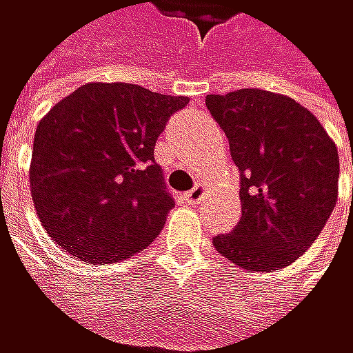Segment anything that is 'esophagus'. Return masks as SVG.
I'll use <instances>...</instances> for the list:
<instances>
[{
    "mask_svg": "<svg viewBox=\"0 0 353 353\" xmlns=\"http://www.w3.org/2000/svg\"><path fill=\"white\" fill-rule=\"evenodd\" d=\"M204 196H206L204 185H196L191 191L185 193V200H187V204H200L204 200Z\"/></svg>",
    "mask_w": 353,
    "mask_h": 353,
    "instance_id": "1",
    "label": "esophagus"
}]
</instances>
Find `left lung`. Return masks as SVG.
<instances>
[{
  "label": "left lung",
  "mask_w": 353,
  "mask_h": 353,
  "mask_svg": "<svg viewBox=\"0 0 353 353\" xmlns=\"http://www.w3.org/2000/svg\"><path fill=\"white\" fill-rule=\"evenodd\" d=\"M206 107L229 141L242 200L238 225L214 236V248L250 272L290 265L337 204V147L305 107L282 94L244 88L208 94Z\"/></svg>",
  "instance_id": "8db88e82"
}]
</instances>
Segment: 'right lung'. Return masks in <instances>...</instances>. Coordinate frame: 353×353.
<instances>
[{"label":"right lung","mask_w":353,"mask_h":353,"mask_svg":"<svg viewBox=\"0 0 353 353\" xmlns=\"http://www.w3.org/2000/svg\"><path fill=\"white\" fill-rule=\"evenodd\" d=\"M187 97L134 83H85L39 121L31 196L43 229L85 263H113L147 248L174 206L155 141Z\"/></svg>","instance_id":"1"}]
</instances>
